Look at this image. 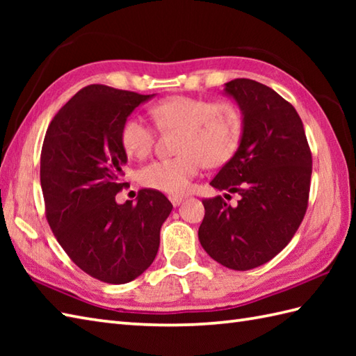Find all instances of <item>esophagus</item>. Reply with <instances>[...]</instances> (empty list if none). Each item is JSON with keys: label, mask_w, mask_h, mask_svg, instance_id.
<instances>
[{"label": "esophagus", "mask_w": 356, "mask_h": 356, "mask_svg": "<svg viewBox=\"0 0 356 356\" xmlns=\"http://www.w3.org/2000/svg\"><path fill=\"white\" fill-rule=\"evenodd\" d=\"M182 200H184L182 195H170V202L172 203L174 207H179L180 203H182Z\"/></svg>", "instance_id": "34e87169"}]
</instances>
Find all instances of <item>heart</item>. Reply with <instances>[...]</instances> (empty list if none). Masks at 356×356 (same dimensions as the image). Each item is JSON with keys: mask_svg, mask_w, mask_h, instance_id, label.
I'll list each match as a JSON object with an SVG mask.
<instances>
[{"mask_svg": "<svg viewBox=\"0 0 356 356\" xmlns=\"http://www.w3.org/2000/svg\"><path fill=\"white\" fill-rule=\"evenodd\" d=\"M159 130H179L177 156L161 159L139 172V182L149 190L171 195L185 194L203 163L220 168L231 162L240 147L243 118L231 101L191 96H170L149 110ZM127 156L147 159L154 148L156 130L139 115L125 119L119 133Z\"/></svg>", "mask_w": 356, "mask_h": 356, "instance_id": "heart-1", "label": "heart"}]
</instances>
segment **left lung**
Instances as JSON below:
<instances>
[{
	"mask_svg": "<svg viewBox=\"0 0 356 356\" xmlns=\"http://www.w3.org/2000/svg\"><path fill=\"white\" fill-rule=\"evenodd\" d=\"M225 92L243 113V134L211 185L240 199L236 207L222 195L202 200L199 240L211 259L248 270L274 259L303 222L312 153L297 110L274 90L240 78L226 82Z\"/></svg>",
	"mask_w": 356,
	"mask_h": 356,
	"instance_id": "obj_1",
	"label": "left lung"
}]
</instances>
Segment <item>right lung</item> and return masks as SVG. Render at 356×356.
<instances>
[{
    "label": "right lung",
    "mask_w": 356,
    "mask_h": 356,
    "mask_svg": "<svg viewBox=\"0 0 356 356\" xmlns=\"http://www.w3.org/2000/svg\"><path fill=\"white\" fill-rule=\"evenodd\" d=\"M149 97L87 86L51 119L42 143L40 176L50 229L70 260L104 283L124 284L149 268L172 209L149 188L136 203H116L128 186L120 127Z\"/></svg>",
    "instance_id": "1"
}]
</instances>
